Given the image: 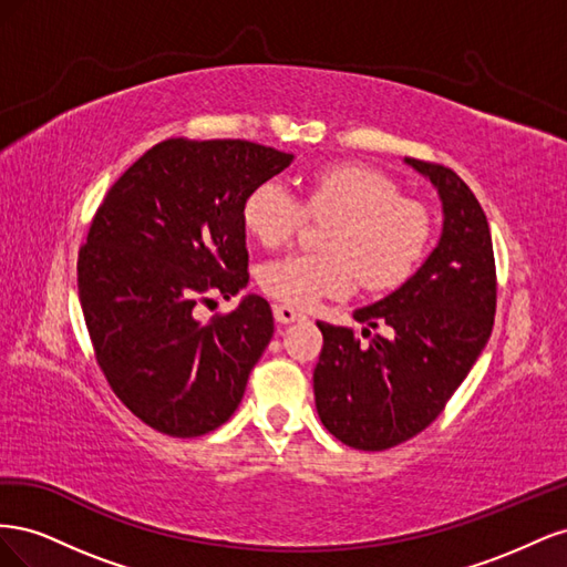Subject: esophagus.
Returning a JSON list of instances; mask_svg holds the SVG:
<instances>
[{
	"mask_svg": "<svg viewBox=\"0 0 567 567\" xmlns=\"http://www.w3.org/2000/svg\"><path fill=\"white\" fill-rule=\"evenodd\" d=\"M274 319H277L279 323H293V321L305 319V315L296 312L293 307H288V305H274Z\"/></svg>",
	"mask_w": 567,
	"mask_h": 567,
	"instance_id": "1",
	"label": "esophagus"
}]
</instances>
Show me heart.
I'll list each match as a JSON object with an SVG mask.
<instances>
[{
  "instance_id": "obj_1",
  "label": "heart",
  "mask_w": 567,
  "mask_h": 567,
  "mask_svg": "<svg viewBox=\"0 0 567 567\" xmlns=\"http://www.w3.org/2000/svg\"><path fill=\"white\" fill-rule=\"evenodd\" d=\"M307 213L338 217L326 238L333 252H290L257 277L265 293L300 310L352 293L359 279L373 290L402 284L431 236L423 203L400 196L398 184L379 169L352 163L315 173L305 205L279 179L257 184L244 203V225L262 246L277 248L300 231Z\"/></svg>"
}]
</instances>
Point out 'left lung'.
<instances>
[{"mask_svg": "<svg viewBox=\"0 0 567 567\" xmlns=\"http://www.w3.org/2000/svg\"><path fill=\"white\" fill-rule=\"evenodd\" d=\"M437 188L440 241L398 290L354 319L388 336L357 338L317 321L323 336L315 369L317 414L333 437L383 452L431 425L485 350L496 312V269L487 217L454 169L404 158Z\"/></svg>", "mask_w": 567, "mask_h": 567, "instance_id": "obj_1", "label": "left lung"}]
</instances>
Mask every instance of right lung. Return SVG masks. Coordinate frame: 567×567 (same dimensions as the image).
Segmentation results:
<instances>
[{"mask_svg": "<svg viewBox=\"0 0 567 567\" xmlns=\"http://www.w3.org/2000/svg\"><path fill=\"white\" fill-rule=\"evenodd\" d=\"M290 163L244 140H167L99 205L78 255L82 315L111 390L153 431L198 437L241 404L274 336L269 302L250 293L208 323L194 310L246 288L244 203Z\"/></svg>", "mask_w": 567, "mask_h": 567, "instance_id": "right-lung-1", "label": "right lung"}]
</instances>
